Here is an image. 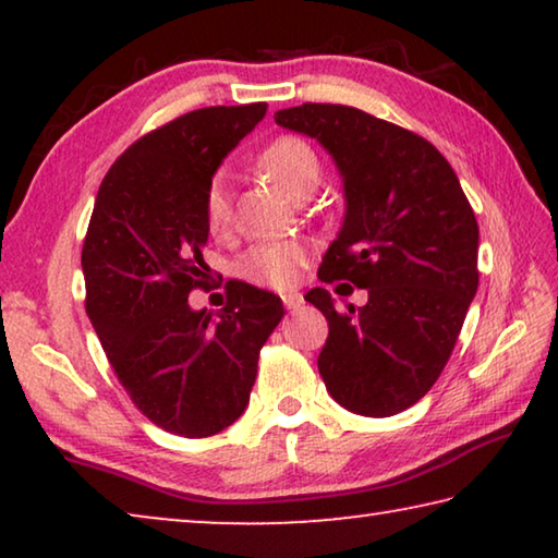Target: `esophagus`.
Masks as SVG:
<instances>
[{"mask_svg":"<svg viewBox=\"0 0 558 558\" xmlns=\"http://www.w3.org/2000/svg\"><path fill=\"white\" fill-rule=\"evenodd\" d=\"M282 305L288 310H298L302 305V295L300 292H286V295H282Z\"/></svg>","mask_w":558,"mask_h":558,"instance_id":"1","label":"esophagus"}]
</instances>
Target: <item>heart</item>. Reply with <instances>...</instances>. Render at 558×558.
<instances>
[{"mask_svg": "<svg viewBox=\"0 0 558 558\" xmlns=\"http://www.w3.org/2000/svg\"><path fill=\"white\" fill-rule=\"evenodd\" d=\"M258 169L276 184L282 194L290 199H302L305 194H313L319 177H323V165L313 147L300 137H278L258 155ZM231 216L229 199V179L223 174L214 177L204 199V219L209 231L219 233L226 229ZM305 260V248L295 241H276L263 243L245 253L241 260V276L258 286H268L276 290H288L298 282L300 266Z\"/></svg>", "mask_w": 558, "mask_h": 558, "instance_id": "b5f03b06", "label": "heart"}]
</instances>
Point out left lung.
Wrapping results in <instances>:
<instances>
[{
    "label": "left lung",
    "instance_id": "8db88e82",
    "mask_svg": "<svg viewBox=\"0 0 558 558\" xmlns=\"http://www.w3.org/2000/svg\"><path fill=\"white\" fill-rule=\"evenodd\" d=\"M280 128L317 140L344 189V221L319 280L369 292L337 310L325 288L307 302L327 317L317 369L347 411L386 418L430 391L477 292L480 231L456 172L428 140L369 112L305 102Z\"/></svg>",
    "mask_w": 558,
    "mask_h": 558
}]
</instances>
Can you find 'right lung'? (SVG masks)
Here are the masks:
<instances>
[{
  "mask_svg": "<svg viewBox=\"0 0 558 558\" xmlns=\"http://www.w3.org/2000/svg\"><path fill=\"white\" fill-rule=\"evenodd\" d=\"M266 110L219 106L167 122L120 155L93 206L86 313L132 403L174 436H216L239 418L260 347L286 315L278 295L241 280L226 282L216 317L189 305L209 270L206 189Z\"/></svg>",
  "mask_w": 558,
  "mask_h": 558,
  "instance_id": "1",
  "label": "right lung"
}]
</instances>
